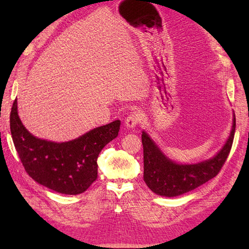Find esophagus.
<instances>
[{"mask_svg": "<svg viewBox=\"0 0 249 249\" xmlns=\"http://www.w3.org/2000/svg\"><path fill=\"white\" fill-rule=\"evenodd\" d=\"M140 120H141L140 114H139L137 111H134V112H132L131 114H130V115L126 118L124 125H125V127H126L127 129L133 130V129L137 126V124L140 122Z\"/></svg>", "mask_w": 249, "mask_h": 249, "instance_id": "esophagus-1", "label": "esophagus"}]
</instances>
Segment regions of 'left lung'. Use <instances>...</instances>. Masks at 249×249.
Here are the masks:
<instances>
[{
  "label": "left lung",
  "mask_w": 249,
  "mask_h": 249,
  "mask_svg": "<svg viewBox=\"0 0 249 249\" xmlns=\"http://www.w3.org/2000/svg\"><path fill=\"white\" fill-rule=\"evenodd\" d=\"M236 127L233 112L232 127L225 144L213 156L196 163H178L163 153L146 130L142 131L143 178L156 195L173 198L197 189L217 176L230 152Z\"/></svg>",
  "instance_id": "obj_1"
}]
</instances>
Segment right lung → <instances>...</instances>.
<instances>
[{
    "label": "right lung",
    "mask_w": 249,
    "mask_h": 249,
    "mask_svg": "<svg viewBox=\"0 0 249 249\" xmlns=\"http://www.w3.org/2000/svg\"><path fill=\"white\" fill-rule=\"evenodd\" d=\"M17 98L10 115L13 142L25 171L38 184L63 195H78L98 178V156L119 132L121 122L89 130L75 139L54 142L32 135L18 115Z\"/></svg>",
    "instance_id": "1"
}]
</instances>
